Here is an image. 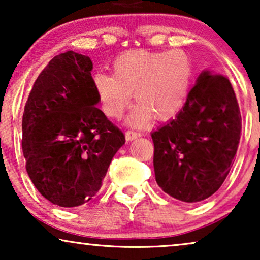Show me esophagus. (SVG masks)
<instances>
[{"label":"esophagus","instance_id":"1","mask_svg":"<svg viewBox=\"0 0 260 260\" xmlns=\"http://www.w3.org/2000/svg\"><path fill=\"white\" fill-rule=\"evenodd\" d=\"M142 133H138V131H134V130H127L126 131V140L127 141H134L136 138L142 136Z\"/></svg>","mask_w":260,"mask_h":260}]
</instances>
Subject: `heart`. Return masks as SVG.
Instances as JSON below:
<instances>
[{
  "label": "heart",
  "mask_w": 260,
  "mask_h": 260,
  "mask_svg": "<svg viewBox=\"0 0 260 260\" xmlns=\"http://www.w3.org/2000/svg\"><path fill=\"white\" fill-rule=\"evenodd\" d=\"M112 76L98 72L93 83L106 115L119 118L129 106L134 92L140 102L131 113L136 125L156 119H169L186 104L194 67L187 53L134 49L124 52L112 62Z\"/></svg>",
  "instance_id": "heart-1"
}]
</instances>
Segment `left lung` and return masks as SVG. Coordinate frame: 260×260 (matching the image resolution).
Returning a JSON list of instances; mask_svg holds the SVG:
<instances>
[{
	"label": "left lung",
	"instance_id": "1",
	"mask_svg": "<svg viewBox=\"0 0 260 260\" xmlns=\"http://www.w3.org/2000/svg\"><path fill=\"white\" fill-rule=\"evenodd\" d=\"M240 133L239 104L230 79L201 73L182 110L151 134L156 182L177 200L209 198L232 168Z\"/></svg>",
	"mask_w": 260,
	"mask_h": 260
}]
</instances>
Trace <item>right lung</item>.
<instances>
[{"label":"right lung","mask_w":260,"mask_h":260,"mask_svg":"<svg viewBox=\"0 0 260 260\" xmlns=\"http://www.w3.org/2000/svg\"><path fill=\"white\" fill-rule=\"evenodd\" d=\"M91 59L73 51L55 55L31 87L22 116V151L31 182L61 207L91 200L111 159L125 143L99 102Z\"/></svg>","instance_id":"add662e5"}]
</instances>
